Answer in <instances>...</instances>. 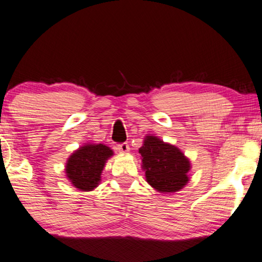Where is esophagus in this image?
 Returning a JSON list of instances; mask_svg holds the SVG:
<instances>
[{
    "label": "esophagus",
    "mask_w": 262,
    "mask_h": 262,
    "mask_svg": "<svg viewBox=\"0 0 262 262\" xmlns=\"http://www.w3.org/2000/svg\"><path fill=\"white\" fill-rule=\"evenodd\" d=\"M117 149L119 150V152L126 154L129 151V145H128V143H120V144H118Z\"/></svg>",
    "instance_id": "esophagus-1"
}]
</instances>
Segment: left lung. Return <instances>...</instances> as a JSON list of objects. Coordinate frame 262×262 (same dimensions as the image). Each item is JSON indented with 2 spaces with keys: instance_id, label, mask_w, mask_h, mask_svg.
Returning a JSON list of instances; mask_svg holds the SVG:
<instances>
[{
  "instance_id": "obj_1",
  "label": "left lung",
  "mask_w": 262,
  "mask_h": 262,
  "mask_svg": "<svg viewBox=\"0 0 262 262\" xmlns=\"http://www.w3.org/2000/svg\"><path fill=\"white\" fill-rule=\"evenodd\" d=\"M139 152L145 179L158 192H178L188 183L189 159L176 145L165 143L157 136L148 135Z\"/></svg>"
}]
</instances>
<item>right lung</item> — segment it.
<instances>
[{
	"instance_id": "obj_1",
	"label": "right lung",
	"mask_w": 262,
	"mask_h": 262,
	"mask_svg": "<svg viewBox=\"0 0 262 262\" xmlns=\"http://www.w3.org/2000/svg\"><path fill=\"white\" fill-rule=\"evenodd\" d=\"M113 151L105 144H84L72 154L66 164V173L75 187L83 192L95 189Z\"/></svg>"
}]
</instances>
